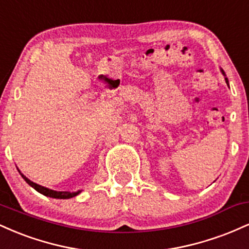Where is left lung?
Listing matches in <instances>:
<instances>
[{
	"label": "left lung",
	"mask_w": 249,
	"mask_h": 249,
	"mask_svg": "<svg viewBox=\"0 0 249 249\" xmlns=\"http://www.w3.org/2000/svg\"><path fill=\"white\" fill-rule=\"evenodd\" d=\"M222 71V73H224V75H225V72H224V70H221ZM226 79V83H227V85H228V79L227 78H225Z\"/></svg>",
	"instance_id": "left-lung-1"
}]
</instances>
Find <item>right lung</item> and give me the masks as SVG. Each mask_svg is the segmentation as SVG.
Listing matches in <instances>:
<instances>
[{
    "label": "right lung",
    "mask_w": 249,
    "mask_h": 249,
    "mask_svg": "<svg viewBox=\"0 0 249 249\" xmlns=\"http://www.w3.org/2000/svg\"><path fill=\"white\" fill-rule=\"evenodd\" d=\"M22 177H23V179L25 180V181L28 182V184L30 185L31 187L35 188L37 192H39L41 194H43V196H50V198H56V199H70V198H72V196H76L77 194L79 193V192H73V193H70V192H58V191L49 190V188L43 187V186H41V185L35 184V182H33V181H31V180H29L28 178H25L24 176H22Z\"/></svg>",
    "instance_id": "1"
}]
</instances>
